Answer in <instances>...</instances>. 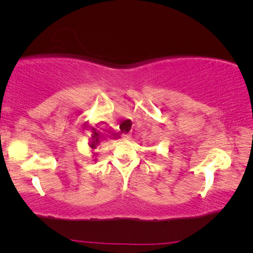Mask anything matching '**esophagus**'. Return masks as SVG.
Returning a JSON list of instances; mask_svg holds the SVG:
<instances>
[{
    "instance_id": "34e87169",
    "label": "esophagus",
    "mask_w": 253,
    "mask_h": 253,
    "mask_svg": "<svg viewBox=\"0 0 253 253\" xmlns=\"http://www.w3.org/2000/svg\"><path fill=\"white\" fill-rule=\"evenodd\" d=\"M122 138H123V139H129V138H130V133L123 132V133H122Z\"/></svg>"
}]
</instances>
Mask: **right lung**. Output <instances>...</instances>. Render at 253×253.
Masks as SVG:
<instances>
[{
  "label": "right lung",
  "instance_id": "right-lung-1",
  "mask_svg": "<svg viewBox=\"0 0 253 253\" xmlns=\"http://www.w3.org/2000/svg\"><path fill=\"white\" fill-rule=\"evenodd\" d=\"M92 144H89V146L92 148H96V145H99L101 143V132H99V131H96L95 129L93 130V134H92Z\"/></svg>",
  "mask_w": 253,
  "mask_h": 253
}]
</instances>
